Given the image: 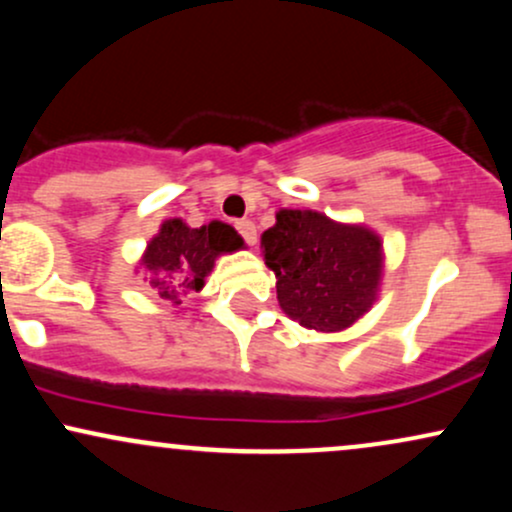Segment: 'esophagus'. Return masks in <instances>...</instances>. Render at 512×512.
Segmentation results:
<instances>
[{"mask_svg": "<svg viewBox=\"0 0 512 512\" xmlns=\"http://www.w3.org/2000/svg\"><path fill=\"white\" fill-rule=\"evenodd\" d=\"M236 228H238L240 236H243L245 243H248V245H255V243H257V228H255V223L248 221V219H243V221L236 223Z\"/></svg>", "mask_w": 512, "mask_h": 512, "instance_id": "1", "label": "esophagus"}]
</instances>
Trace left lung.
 Masks as SVG:
<instances>
[{
  "instance_id": "obj_1",
  "label": "left lung",
  "mask_w": 512,
  "mask_h": 512,
  "mask_svg": "<svg viewBox=\"0 0 512 512\" xmlns=\"http://www.w3.org/2000/svg\"><path fill=\"white\" fill-rule=\"evenodd\" d=\"M276 301L305 330L344 332L373 308L383 284V238L315 209H279L262 233Z\"/></svg>"
}]
</instances>
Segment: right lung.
Here are the masks:
<instances>
[{"instance_id": "1", "label": "right lung", "mask_w": 512, "mask_h": 512, "mask_svg": "<svg viewBox=\"0 0 512 512\" xmlns=\"http://www.w3.org/2000/svg\"><path fill=\"white\" fill-rule=\"evenodd\" d=\"M243 248L245 240L240 233L223 221L192 228L182 219H166L146 243L134 272L144 269L151 289L166 301L180 305L182 296L204 289V279L221 255Z\"/></svg>"}]
</instances>
